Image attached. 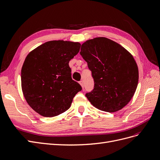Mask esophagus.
Returning a JSON list of instances; mask_svg holds the SVG:
<instances>
[{
	"instance_id": "34e87169",
	"label": "esophagus",
	"mask_w": 160,
	"mask_h": 160,
	"mask_svg": "<svg viewBox=\"0 0 160 160\" xmlns=\"http://www.w3.org/2000/svg\"><path fill=\"white\" fill-rule=\"evenodd\" d=\"M79 84L81 85V86L82 87V88H84V84H83V81H79Z\"/></svg>"
}]
</instances>
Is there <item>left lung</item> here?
I'll list each match as a JSON object with an SVG mask.
<instances>
[{
    "label": "left lung",
    "mask_w": 160,
    "mask_h": 160,
    "mask_svg": "<svg viewBox=\"0 0 160 160\" xmlns=\"http://www.w3.org/2000/svg\"><path fill=\"white\" fill-rule=\"evenodd\" d=\"M80 55L94 80L93 89L85 94L91 103L109 113L124 108L133 98L139 79L131 53L112 40L97 37L82 44Z\"/></svg>",
    "instance_id": "obj_1"
}]
</instances>
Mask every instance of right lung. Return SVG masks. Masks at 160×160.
Returning a JSON list of instances; mask_svg holds the SVG:
<instances>
[{
	"mask_svg": "<svg viewBox=\"0 0 160 160\" xmlns=\"http://www.w3.org/2000/svg\"><path fill=\"white\" fill-rule=\"evenodd\" d=\"M81 44L64 41L45 42L28 53L21 69V86L30 107L42 116L52 118L71 107L81 86L71 78L69 61Z\"/></svg>",
	"mask_w": 160,
	"mask_h": 160,
	"instance_id": "1",
	"label": "right lung"
}]
</instances>
